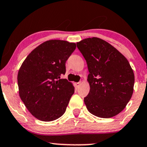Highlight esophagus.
<instances>
[{
    "label": "esophagus",
    "instance_id": "obj_1",
    "mask_svg": "<svg viewBox=\"0 0 147 147\" xmlns=\"http://www.w3.org/2000/svg\"><path fill=\"white\" fill-rule=\"evenodd\" d=\"M81 85V81H80V82H78V83H75V86L77 88H79Z\"/></svg>",
    "mask_w": 147,
    "mask_h": 147
}]
</instances>
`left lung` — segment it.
I'll use <instances>...</instances> for the list:
<instances>
[{
  "label": "left lung",
  "mask_w": 147,
  "mask_h": 147,
  "mask_svg": "<svg viewBox=\"0 0 147 147\" xmlns=\"http://www.w3.org/2000/svg\"><path fill=\"white\" fill-rule=\"evenodd\" d=\"M88 64L90 92L84 98L88 110L108 118L121 112L131 98L134 73L128 60L108 42L89 38L77 43Z\"/></svg>",
  "instance_id": "left-lung-1"
}]
</instances>
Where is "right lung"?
<instances>
[{
	"instance_id": "add662e5",
	"label": "right lung",
	"mask_w": 147,
	"mask_h": 147,
	"mask_svg": "<svg viewBox=\"0 0 147 147\" xmlns=\"http://www.w3.org/2000/svg\"><path fill=\"white\" fill-rule=\"evenodd\" d=\"M75 49L73 42L48 40L33 49L19 69V95L40 121H55L66 112L75 88L60 76L66 72V61Z\"/></svg>"
}]
</instances>
